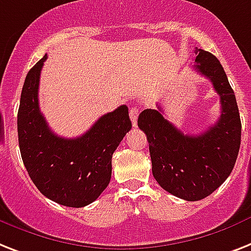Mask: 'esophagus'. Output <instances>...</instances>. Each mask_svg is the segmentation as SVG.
I'll return each mask as SVG.
<instances>
[{
    "label": "esophagus",
    "mask_w": 251,
    "mask_h": 251,
    "mask_svg": "<svg viewBox=\"0 0 251 251\" xmlns=\"http://www.w3.org/2000/svg\"><path fill=\"white\" fill-rule=\"evenodd\" d=\"M138 115H139V109H138V108H130V120H131L134 127H136V124H138Z\"/></svg>",
    "instance_id": "esophagus-1"
}]
</instances>
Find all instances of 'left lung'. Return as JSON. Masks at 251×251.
Instances as JSON below:
<instances>
[{"instance_id":"8db88e82","label":"left lung","mask_w":251,"mask_h":251,"mask_svg":"<svg viewBox=\"0 0 251 251\" xmlns=\"http://www.w3.org/2000/svg\"><path fill=\"white\" fill-rule=\"evenodd\" d=\"M195 69L209 78L221 97L222 115L200 135H187L157 109H144L138 126L150 144L152 174L158 184L179 199L199 201L229 176L241 144V120L235 93L221 62L211 52L196 49Z\"/></svg>"}]
</instances>
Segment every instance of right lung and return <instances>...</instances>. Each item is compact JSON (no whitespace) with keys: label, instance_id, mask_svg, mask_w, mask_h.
Returning a JSON list of instances; mask_svg holds the SVG:
<instances>
[{"label":"right lung","instance_id":"right-lung-1","mask_svg":"<svg viewBox=\"0 0 251 251\" xmlns=\"http://www.w3.org/2000/svg\"><path fill=\"white\" fill-rule=\"evenodd\" d=\"M48 55L30 68L18 111V136L24 166L44 196L69 207H82L109 184L112 154L131 129L129 108L120 105L101 116L83 135L58 136L38 105L41 69Z\"/></svg>","mask_w":251,"mask_h":251}]
</instances>
